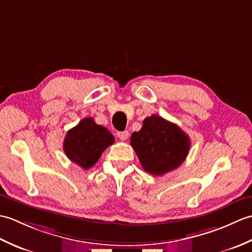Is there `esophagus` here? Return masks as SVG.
<instances>
[{"label": "esophagus", "mask_w": 252, "mask_h": 252, "mask_svg": "<svg viewBox=\"0 0 252 252\" xmlns=\"http://www.w3.org/2000/svg\"><path fill=\"white\" fill-rule=\"evenodd\" d=\"M130 133L127 131H122V132H118V137L120 138L121 141H126L127 137H129Z\"/></svg>", "instance_id": "obj_1"}]
</instances>
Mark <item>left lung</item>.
I'll list each match as a JSON object with an SVG mask.
<instances>
[{
  "instance_id": "obj_1",
  "label": "left lung",
  "mask_w": 252,
  "mask_h": 252,
  "mask_svg": "<svg viewBox=\"0 0 252 252\" xmlns=\"http://www.w3.org/2000/svg\"><path fill=\"white\" fill-rule=\"evenodd\" d=\"M131 146L146 172L163 175L183 163L190 141L174 123L153 115L143 121L140 131L133 132Z\"/></svg>"
}]
</instances>
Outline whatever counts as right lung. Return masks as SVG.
I'll return each mask as SVG.
<instances>
[{"mask_svg": "<svg viewBox=\"0 0 252 252\" xmlns=\"http://www.w3.org/2000/svg\"><path fill=\"white\" fill-rule=\"evenodd\" d=\"M114 142V135L105 126L96 125L93 118H84L67 132L63 152L72 162L88 170Z\"/></svg>", "mask_w": 252, "mask_h": 252, "instance_id": "1", "label": "right lung"}]
</instances>
